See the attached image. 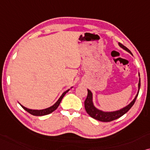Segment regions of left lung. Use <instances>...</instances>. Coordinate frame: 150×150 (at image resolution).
Instances as JSON below:
<instances>
[{
    "instance_id": "8db88e82",
    "label": "left lung",
    "mask_w": 150,
    "mask_h": 150,
    "mask_svg": "<svg viewBox=\"0 0 150 150\" xmlns=\"http://www.w3.org/2000/svg\"><path fill=\"white\" fill-rule=\"evenodd\" d=\"M119 45L120 46L121 48H123V49H125V51L129 52V53H131V51L127 49L126 47H125L124 45H123L121 43L119 42ZM141 86V79H139V91H138L137 95H136L135 98L134 99V100L129 103V105H127L126 107L123 108L119 110L115 111V112H103L97 109L94 106L93 103V94H92L91 91L90 90L88 89V95L86 99L84 101V106L86 111L87 112V113L91 116L92 118L96 119V120H98L99 121H102V122H110V121H114L115 119H119V117H122L123 115H125L129 109L132 107V105L134 104L136 99L139 95V90H140Z\"/></svg>"
}]
</instances>
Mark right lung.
Masks as SVG:
<instances>
[{"mask_svg": "<svg viewBox=\"0 0 150 150\" xmlns=\"http://www.w3.org/2000/svg\"><path fill=\"white\" fill-rule=\"evenodd\" d=\"M69 90H67V91H66L64 93H63L62 95L60 97H59V99L57 100V101L56 103H55L54 105H52L50 108H46V109H44V110H31V109H28L27 108L24 107L23 105H21L22 107H23V108L24 110H25L26 111L28 112L31 114L32 115H34V116H44V115H49V114L53 112V111L55 110L57 108V107L59 106V103H60L62 99L64 97V96L66 95V93H67L68 91H69Z\"/></svg>", "mask_w": 150, "mask_h": 150, "instance_id": "add662e5", "label": "right lung"}]
</instances>
